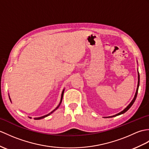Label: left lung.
<instances>
[{
  "mask_svg": "<svg viewBox=\"0 0 149 149\" xmlns=\"http://www.w3.org/2000/svg\"><path fill=\"white\" fill-rule=\"evenodd\" d=\"M138 86H137V89H136V93H135V95H134V98H133V100H132V101H131V102L129 104V105L127 106L126 108L124 109V110H123L122 112H119V113H117V114H116V115H114V116H110V117H116V116H119V115H120V114H123V113H125L126 111H127V110H128L129 109H130V107L133 105V104L134 103V101H135V100H136V96H137V94H138V87H139V84H140V75H139V73H138Z\"/></svg>",
  "mask_w": 149,
  "mask_h": 149,
  "instance_id": "8db88e82",
  "label": "left lung"
}]
</instances>
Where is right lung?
Listing matches in <instances>:
<instances>
[{
	"label": "right lung",
	"instance_id": "add662e5",
	"mask_svg": "<svg viewBox=\"0 0 149 149\" xmlns=\"http://www.w3.org/2000/svg\"><path fill=\"white\" fill-rule=\"evenodd\" d=\"M63 92H64V90L63 91V92H62V94H61V100H60V104L58 105V106L56 107V109H55L53 111H52L51 113H48V114H47V115H45V116H42V117H36V118H34V119H36V120H39V119H42V118H44V117H47V116H49L51 113H53L55 110H56L58 107H59V106L60 105V104H61V102H62V99H63ZM10 99V98H9ZM10 100H11V99H10ZM30 118H31V117H30Z\"/></svg>",
	"mask_w": 149,
	"mask_h": 149
}]
</instances>
